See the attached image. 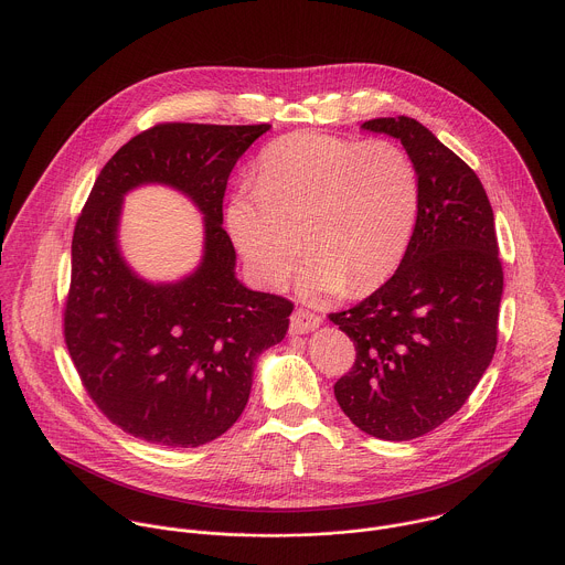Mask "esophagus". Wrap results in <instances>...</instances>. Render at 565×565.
Wrapping results in <instances>:
<instances>
[{
	"label": "esophagus",
	"instance_id": "34e87169",
	"mask_svg": "<svg viewBox=\"0 0 565 565\" xmlns=\"http://www.w3.org/2000/svg\"><path fill=\"white\" fill-rule=\"evenodd\" d=\"M321 326V317L310 312V310H295L292 317H290V332L292 334H306V332H312Z\"/></svg>",
	"mask_w": 565,
	"mask_h": 565
}]
</instances>
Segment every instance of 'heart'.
Masks as SVG:
<instances>
[{
  "label": "heart",
  "instance_id": "1",
  "mask_svg": "<svg viewBox=\"0 0 565 565\" xmlns=\"http://www.w3.org/2000/svg\"><path fill=\"white\" fill-rule=\"evenodd\" d=\"M418 211L420 178L403 147L299 131L264 149L257 182L235 189L226 224L270 288L290 277L303 242L301 292L319 297L383 284L409 248Z\"/></svg>",
  "mask_w": 565,
  "mask_h": 565
}]
</instances>
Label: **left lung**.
Segmentation results:
<instances>
[{
    "label": "left lung",
    "mask_w": 565,
    "mask_h": 565,
    "mask_svg": "<svg viewBox=\"0 0 565 565\" xmlns=\"http://www.w3.org/2000/svg\"><path fill=\"white\" fill-rule=\"evenodd\" d=\"M363 129L398 138L420 178V211L396 273L330 321L356 348L334 383L343 414L381 440H414L471 396L498 348L504 270L489 195L476 171L409 116Z\"/></svg>",
    "instance_id": "obj_1"
}]
</instances>
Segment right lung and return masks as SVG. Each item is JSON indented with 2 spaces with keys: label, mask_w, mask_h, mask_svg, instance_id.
<instances>
[{
  "label": "right lung",
  "mask_w": 565,
  "mask_h": 565,
  "mask_svg": "<svg viewBox=\"0 0 565 565\" xmlns=\"http://www.w3.org/2000/svg\"><path fill=\"white\" fill-rule=\"evenodd\" d=\"M262 125L158 122L100 169L72 235L63 337L100 414L160 447H200L242 416L257 356L288 330L292 301L235 279L222 202L239 156ZM145 181L186 192L205 213V257L178 285L153 287L121 262L115 228L121 195Z\"/></svg>",
  "instance_id": "add662e5"
}]
</instances>
